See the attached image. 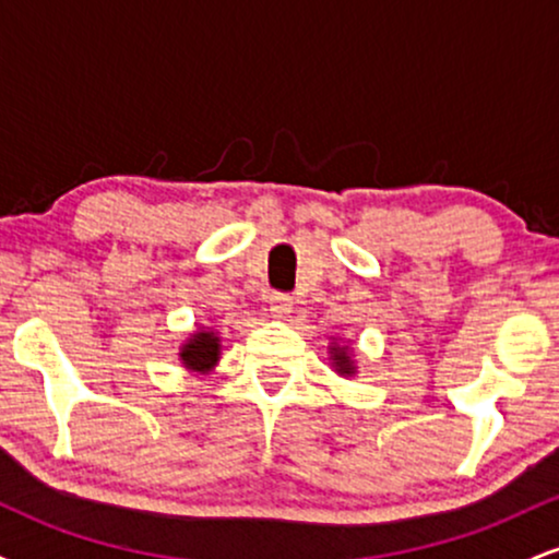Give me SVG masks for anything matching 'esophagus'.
<instances>
[{"instance_id": "obj_1", "label": "esophagus", "mask_w": 559, "mask_h": 559, "mask_svg": "<svg viewBox=\"0 0 559 559\" xmlns=\"http://www.w3.org/2000/svg\"><path fill=\"white\" fill-rule=\"evenodd\" d=\"M267 301H271V312H275V316H288V312H292V307H294V299L288 297V294H284V292H275V294H271V297H267Z\"/></svg>"}]
</instances>
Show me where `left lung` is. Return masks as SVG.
Returning <instances> with one entry per match:
<instances>
[{"label": "left lung", "instance_id": "obj_1", "mask_svg": "<svg viewBox=\"0 0 559 559\" xmlns=\"http://www.w3.org/2000/svg\"><path fill=\"white\" fill-rule=\"evenodd\" d=\"M333 360H336L338 373H355V368H352L349 357H346L344 349H333Z\"/></svg>", "mask_w": 559, "mask_h": 559}]
</instances>
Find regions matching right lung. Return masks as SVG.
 Here are the masks:
<instances>
[{
    "label": "right lung",
    "mask_w": 559,
    "mask_h": 559,
    "mask_svg": "<svg viewBox=\"0 0 559 559\" xmlns=\"http://www.w3.org/2000/svg\"><path fill=\"white\" fill-rule=\"evenodd\" d=\"M217 349H221L217 336H213V333H197V336L183 346L181 360L186 368L191 370H207L217 362Z\"/></svg>",
    "instance_id": "1"
}]
</instances>
